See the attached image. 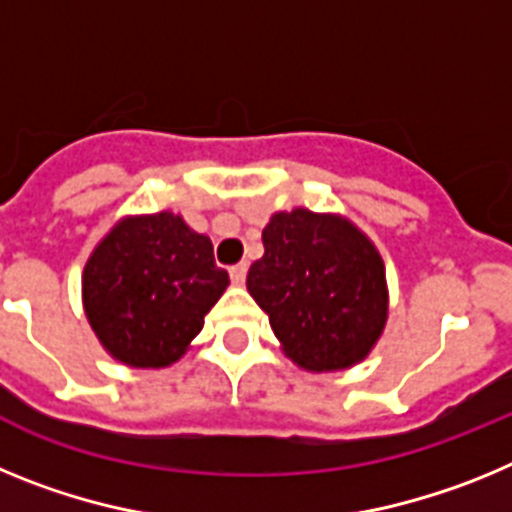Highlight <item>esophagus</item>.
Masks as SVG:
<instances>
[{
	"label": "esophagus",
	"instance_id": "34e87169",
	"mask_svg": "<svg viewBox=\"0 0 512 512\" xmlns=\"http://www.w3.org/2000/svg\"><path fill=\"white\" fill-rule=\"evenodd\" d=\"M246 271H248V264L230 266V279H233V284H243V282H246Z\"/></svg>",
	"mask_w": 512,
	"mask_h": 512
}]
</instances>
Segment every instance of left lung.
Listing matches in <instances>:
<instances>
[{
    "label": "left lung",
    "mask_w": 512,
    "mask_h": 512,
    "mask_svg": "<svg viewBox=\"0 0 512 512\" xmlns=\"http://www.w3.org/2000/svg\"><path fill=\"white\" fill-rule=\"evenodd\" d=\"M264 256L246 287L284 354L307 372H338L369 356L387 323V279L374 243L341 215L305 207L271 215Z\"/></svg>",
    "instance_id": "1"
}]
</instances>
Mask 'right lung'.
Returning a JSON list of instances; mask_svg holds the SVG:
<instances>
[{
	"label": "right lung",
	"mask_w": 512,
	"mask_h": 512,
	"mask_svg": "<svg viewBox=\"0 0 512 512\" xmlns=\"http://www.w3.org/2000/svg\"><path fill=\"white\" fill-rule=\"evenodd\" d=\"M212 241L174 212L122 217L89 256L81 297L112 359L161 369L187 351L225 287Z\"/></svg>",
	"instance_id": "right-lung-1"
}]
</instances>
